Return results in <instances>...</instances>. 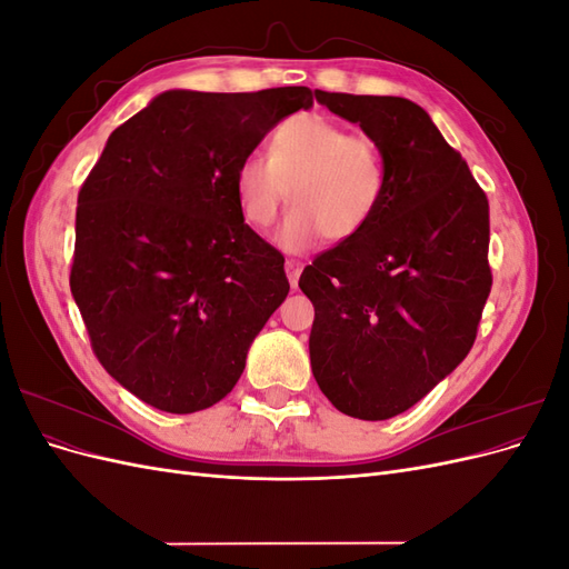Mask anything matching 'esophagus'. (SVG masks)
Listing matches in <instances>:
<instances>
[{
  "instance_id": "34e87169",
  "label": "esophagus",
  "mask_w": 569,
  "mask_h": 569,
  "mask_svg": "<svg viewBox=\"0 0 569 569\" xmlns=\"http://www.w3.org/2000/svg\"><path fill=\"white\" fill-rule=\"evenodd\" d=\"M301 263L299 261H295V258H289V261L284 263V270H287V278H289V284L297 289V284H299V274H301Z\"/></svg>"
}]
</instances>
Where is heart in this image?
<instances>
[{"label": "heart", "mask_w": 569, "mask_h": 569, "mask_svg": "<svg viewBox=\"0 0 569 569\" xmlns=\"http://www.w3.org/2000/svg\"><path fill=\"white\" fill-rule=\"evenodd\" d=\"M234 194L247 222L268 228L282 203H295L274 234L289 253L325 234L347 242L363 230L385 194V159L375 140L322 113H297L278 126L270 157L251 151L234 170Z\"/></svg>", "instance_id": "1"}]
</instances>
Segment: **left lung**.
Instances as JSON below:
<instances>
[{"mask_svg": "<svg viewBox=\"0 0 569 569\" xmlns=\"http://www.w3.org/2000/svg\"><path fill=\"white\" fill-rule=\"evenodd\" d=\"M385 159V194L356 237L316 256L308 351L343 416L389 420L470 353L491 291L489 201L429 113L403 97L316 90Z\"/></svg>", "mask_w": 569, "mask_h": 569, "instance_id": "8db88e82", "label": "left lung"}]
</instances>
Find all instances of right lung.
<instances>
[{"mask_svg": "<svg viewBox=\"0 0 569 569\" xmlns=\"http://www.w3.org/2000/svg\"><path fill=\"white\" fill-rule=\"evenodd\" d=\"M311 107L308 88L168 90L111 132L78 194L71 291L99 363L140 401L184 416L242 377L289 282L234 170Z\"/></svg>", "mask_w": 569, "mask_h": 569, "instance_id": "right-lung-1", "label": "right lung"}]
</instances>
